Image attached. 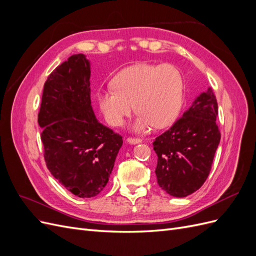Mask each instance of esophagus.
Instances as JSON below:
<instances>
[{"label":"esophagus","mask_w":256,"mask_h":256,"mask_svg":"<svg viewBox=\"0 0 256 256\" xmlns=\"http://www.w3.org/2000/svg\"><path fill=\"white\" fill-rule=\"evenodd\" d=\"M127 142L129 144H138V143L142 142V140H141V138H128Z\"/></svg>","instance_id":"34e87169"}]
</instances>
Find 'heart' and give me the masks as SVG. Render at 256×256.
Segmentation results:
<instances>
[{
	"instance_id": "b5f03b06",
	"label": "heart",
	"mask_w": 256,
	"mask_h": 256,
	"mask_svg": "<svg viewBox=\"0 0 256 256\" xmlns=\"http://www.w3.org/2000/svg\"><path fill=\"white\" fill-rule=\"evenodd\" d=\"M184 78L172 64L142 63L127 67L112 80V88L98 92V104L106 120L120 127L132 112L136 132L152 125L164 128L174 122L184 100Z\"/></svg>"
}]
</instances>
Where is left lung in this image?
Listing matches in <instances>:
<instances>
[{"mask_svg": "<svg viewBox=\"0 0 256 256\" xmlns=\"http://www.w3.org/2000/svg\"><path fill=\"white\" fill-rule=\"evenodd\" d=\"M218 104L210 88L200 94L182 118L152 142L158 156L157 182L162 190L184 198L202 187L220 143Z\"/></svg>", "mask_w": 256, "mask_h": 256, "instance_id": "8db88e82", "label": "left lung"}]
</instances>
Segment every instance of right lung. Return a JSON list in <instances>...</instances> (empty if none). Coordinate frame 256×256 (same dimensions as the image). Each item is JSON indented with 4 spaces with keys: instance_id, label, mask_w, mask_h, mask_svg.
I'll use <instances>...</instances> for the list:
<instances>
[{
    "instance_id": "add662e5",
    "label": "right lung",
    "mask_w": 256,
    "mask_h": 256,
    "mask_svg": "<svg viewBox=\"0 0 256 256\" xmlns=\"http://www.w3.org/2000/svg\"><path fill=\"white\" fill-rule=\"evenodd\" d=\"M90 78V60L81 53L72 56L48 76L38 113L47 168L83 198L104 190L122 145V138L96 118Z\"/></svg>"
}]
</instances>
